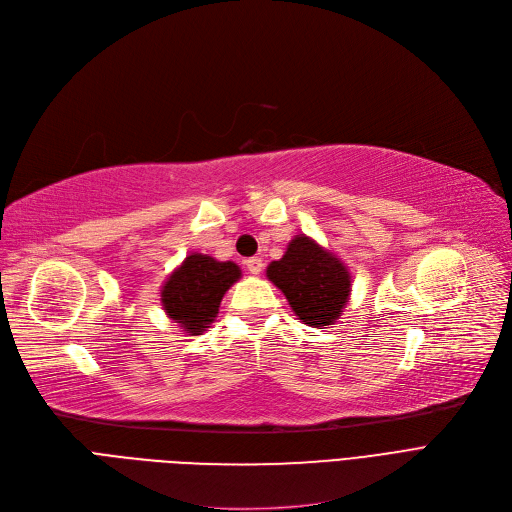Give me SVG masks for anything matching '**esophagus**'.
Returning <instances> with one entry per match:
<instances>
[{
    "mask_svg": "<svg viewBox=\"0 0 512 512\" xmlns=\"http://www.w3.org/2000/svg\"><path fill=\"white\" fill-rule=\"evenodd\" d=\"M247 270H249L253 276L261 274V270H263V261H261L259 257H251V259H247Z\"/></svg>",
    "mask_w": 512,
    "mask_h": 512,
    "instance_id": "esophagus-1",
    "label": "esophagus"
}]
</instances>
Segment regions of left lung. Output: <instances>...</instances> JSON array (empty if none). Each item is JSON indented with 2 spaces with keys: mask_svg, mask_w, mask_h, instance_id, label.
I'll return each mask as SVG.
<instances>
[{
  "mask_svg": "<svg viewBox=\"0 0 512 512\" xmlns=\"http://www.w3.org/2000/svg\"><path fill=\"white\" fill-rule=\"evenodd\" d=\"M265 276L282 290L297 319L319 330L336 324L353 290L346 263L307 234L294 236Z\"/></svg>",
  "mask_w": 512,
  "mask_h": 512,
  "instance_id": "8db88e82",
  "label": "left lung"
}]
</instances>
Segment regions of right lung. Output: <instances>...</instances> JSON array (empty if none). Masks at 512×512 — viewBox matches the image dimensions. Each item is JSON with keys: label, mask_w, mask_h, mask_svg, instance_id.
<instances>
[{"label": "right lung", "mask_w": 512, "mask_h": 512, "mask_svg": "<svg viewBox=\"0 0 512 512\" xmlns=\"http://www.w3.org/2000/svg\"><path fill=\"white\" fill-rule=\"evenodd\" d=\"M242 276L234 261L191 253L164 280L161 307L186 336L203 334L218 317L228 288Z\"/></svg>", "instance_id": "right-lung-1"}]
</instances>
